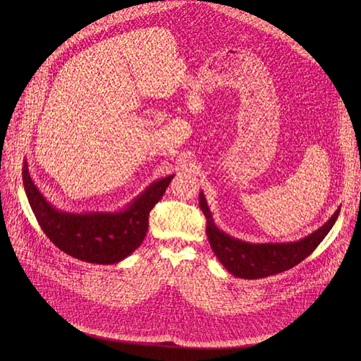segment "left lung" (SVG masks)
<instances>
[{
	"label": "left lung",
	"mask_w": 361,
	"mask_h": 361,
	"mask_svg": "<svg viewBox=\"0 0 361 361\" xmlns=\"http://www.w3.org/2000/svg\"><path fill=\"white\" fill-rule=\"evenodd\" d=\"M200 209L206 216V235L218 260L230 274L244 279H257L288 271L313 253L331 231L338 215V211L328 222L310 235L294 243H264L253 244L234 238L221 231L214 222L212 214L207 207L203 192L199 196Z\"/></svg>",
	"instance_id": "left-lung-1"
}]
</instances>
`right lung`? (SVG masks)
<instances>
[{"label":"right lung","instance_id":"add662e5","mask_svg":"<svg viewBox=\"0 0 361 361\" xmlns=\"http://www.w3.org/2000/svg\"><path fill=\"white\" fill-rule=\"evenodd\" d=\"M23 185L32 211L42 231L61 252L89 263H117L142 244L149 226V214L162 199L173 176L152 183L120 212H61L45 200L32 181L27 162L23 166Z\"/></svg>","mask_w":361,"mask_h":361}]
</instances>
